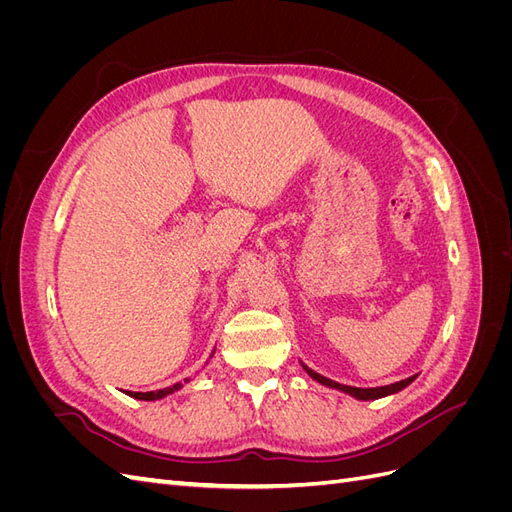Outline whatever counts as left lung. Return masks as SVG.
Instances as JSON below:
<instances>
[{
    "label": "left lung",
    "mask_w": 512,
    "mask_h": 512,
    "mask_svg": "<svg viewBox=\"0 0 512 512\" xmlns=\"http://www.w3.org/2000/svg\"><path fill=\"white\" fill-rule=\"evenodd\" d=\"M301 367L305 369V374H307L309 378H312V380H316L318 384L329 386V389H335V391H342V393H346V395H350V397H354V399H361V401H374V399H382V397L395 395V393H399V391H404L408 384H412V382L418 378V374H414V376H410V378H406V380H399V382L386 384V386H371V389H361V386H348V384H339V382H335V380H331V378H324V376L318 374V371L309 369L303 361H301Z\"/></svg>",
    "instance_id": "1"
}]
</instances>
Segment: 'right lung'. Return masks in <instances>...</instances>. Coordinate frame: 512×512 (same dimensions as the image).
<instances>
[{
    "instance_id": "1",
    "label": "right lung",
    "mask_w": 512,
    "mask_h": 512,
    "mask_svg": "<svg viewBox=\"0 0 512 512\" xmlns=\"http://www.w3.org/2000/svg\"><path fill=\"white\" fill-rule=\"evenodd\" d=\"M213 354H215V348H213V352H211L209 359H213ZM207 363H209V361H207ZM188 382H190V378H185L183 382H175L173 386H166V389H158V391H149V393H132V391H123V393L130 395V397H134V399H141V401H158V399H164V397H168V395H173L175 391L183 389V384H188Z\"/></svg>"
}]
</instances>
